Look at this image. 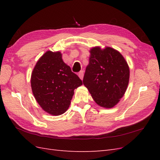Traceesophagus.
Instances as JSON below:
<instances>
[{"mask_svg": "<svg viewBox=\"0 0 160 160\" xmlns=\"http://www.w3.org/2000/svg\"><path fill=\"white\" fill-rule=\"evenodd\" d=\"M78 76L80 78L81 80L83 79V77H84V72L83 71H80L79 73H78Z\"/></svg>", "mask_w": 160, "mask_h": 160, "instance_id": "obj_1", "label": "esophagus"}]
</instances>
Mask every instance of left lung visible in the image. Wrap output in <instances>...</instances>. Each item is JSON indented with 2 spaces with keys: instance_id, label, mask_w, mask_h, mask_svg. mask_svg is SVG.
Wrapping results in <instances>:
<instances>
[{
  "instance_id": "obj_1",
  "label": "left lung",
  "mask_w": 160,
  "mask_h": 160,
  "mask_svg": "<svg viewBox=\"0 0 160 160\" xmlns=\"http://www.w3.org/2000/svg\"><path fill=\"white\" fill-rule=\"evenodd\" d=\"M129 76L128 64L118 51L109 47L91 49L83 84L99 106L109 108L119 102L127 91Z\"/></svg>"
}]
</instances>
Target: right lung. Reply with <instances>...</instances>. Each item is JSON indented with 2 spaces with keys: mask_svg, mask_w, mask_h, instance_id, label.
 I'll return each mask as SVG.
<instances>
[{
  "mask_svg": "<svg viewBox=\"0 0 160 160\" xmlns=\"http://www.w3.org/2000/svg\"><path fill=\"white\" fill-rule=\"evenodd\" d=\"M82 84L62 53L47 51L33 68L31 86L33 96L42 109L52 115L63 114L69 107L74 90Z\"/></svg>",
  "mask_w": 160,
  "mask_h": 160,
  "instance_id": "right-lung-1",
  "label": "right lung"
}]
</instances>
